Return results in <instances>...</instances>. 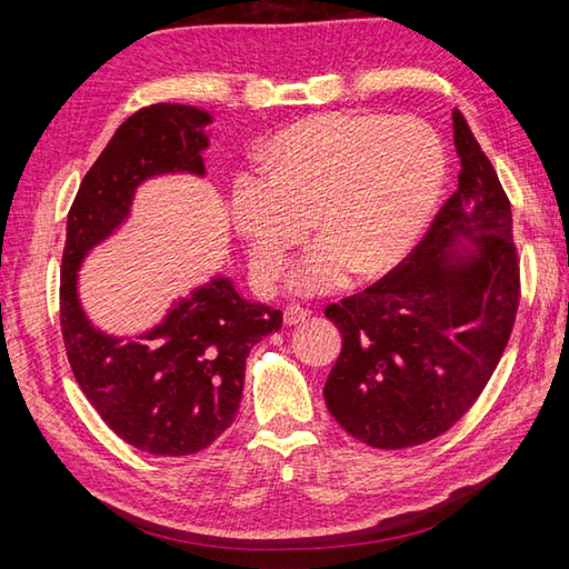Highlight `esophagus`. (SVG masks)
<instances>
[{
    "label": "esophagus",
    "instance_id": "34e87169",
    "mask_svg": "<svg viewBox=\"0 0 569 569\" xmlns=\"http://www.w3.org/2000/svg\"><path fill=\"white\" fill-rule=\"evenodd\" d=\"M308 318V310H303L300 306H288L283 310V322L286 325H298V322H306Z\"/></svg>",
    "mask_w": 569,
    "mask_h": 569
}]
</instances>
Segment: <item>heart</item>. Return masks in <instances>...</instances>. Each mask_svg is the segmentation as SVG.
<instances>
[{"label":"heart","mask_w":569,"mask_h":569,"mask_svg":"<svg viewBox=\"0 0 569 569\" xmlns=\"http://www.w3.org/2000/svg\"><path fill=\"white\" fill-rule=\"evenodd\" d=\"M259 159L266 176H234L229 214L263 286L308 237L312 217L320 239L288 273L296 296L332 293L355 269H396L426 232L447 176L440 134L410 114L306 117L266 141Z\"/></svg>","instance_id":"b5f03b06"}]
</instances>
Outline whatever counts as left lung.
Segmentation results:
<instances>
[{"label":"left lung","mask_w":569,"mask_h":569,"mask_svg":"<svg viewBox=\"0 0 569 569\" xmlns=\"http://www.w3.org/2000/svg\"><path fill=\"white\" fill-rule=\"evenodd\" d=\"M452 124L457 190L426 239L393 273L325 310L342 335L325 403L379 450L450 430L485 391L516 320L511 202L457 107Z\"/></svg>","instance_id":"1"}]
</instances>
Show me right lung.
Instances as JSON below:
<instances>
[{
	"label": "right lung",
	"instance_id": "1",
	"mask_svg": "<svg viewBox=\"0 0 569 569\" xmlns=\"http://www.w3.org/2000/svg\"><path fill=\"white\" fill-rule=\"evenodd\" d=\"M208 124L212 114L192 104L134 112L82 178L68 212L60 328L70 369L107 426L149 455H192L220 438L239 410L251 347L283 322L281 310L244 298L222 273L178 296L137 335L102 330L80 300L84 259L127 224L147 180L204 178Z\"/></svg>",
	"mask_w": 569,
	"mask_h": 569
}]
</instances>
